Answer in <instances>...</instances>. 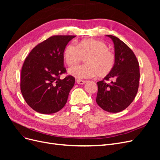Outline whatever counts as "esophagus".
Listing matches in <instances>:
<instances>
[{
    "label": "esophagus",
    "instance_id": "34e87169",
    "mask_svg": "<svg viewBox=\"0 0 160 160\" xmlns=\"http://www.w3.org/2000/svg\"><path fill=\"white\" fill-rule=\"evenodd\" d=\"M76 82H77V83H78V84H79V85H83V84H84V83H86V81L81 80V79H77Z\"/></svg>",
    "mask_w": 160,
    "mask_h": 160
}]
</instances>
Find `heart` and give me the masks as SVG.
<instances>
[{"mask_svg":"<svg viewBox=\"0 0 160 160\" xmlns=\"http://www.w3.org/2000/svg\"><path fill=\"white\" fill-rule=\"evenodd\" d=\"M64 57L66 63L71 67L85 59V65L69 69V74L79 79L91 78L97 75L104 78L112 72L115 63V55L108 46L95 39L83 40L77 45H68L64 51Z\"/></svg>","mask_w":160,"mask_h":160,"instance_id":"heart-1","label":"heart"}]
</instances>
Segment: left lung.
<instances>
[{
	"label": "left lung",
	"mask_w": 160,
	"mask_h": 160,
	"mask_svg": "<svg viewBox=\"0 0 160 160\" xmlns=\"http://www.w3.org/2000/svg\"><path fill=\"white\" fill-rule=\"evenodd\" d=\"M114 43L115 63L111 73L98 82L96 102L110 113L120 112L132 103L138 93L139 81V62L134 52L118 37L107 35ZM112 80L109 84L105 80Z\"/></svg>",
	"instance_id": "obj_1"
}]
</instances>
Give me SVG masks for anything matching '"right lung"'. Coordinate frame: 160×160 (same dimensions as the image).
<instances>
[{"label": "right lung", "instance_id": "1", "mask_svg": "<svg viewBox=\"0 0 160 160\" xmlns=\"http://www.w3.org/2000/svg\"><path fill=\"white\" fill-rule=\"evenodd\" d=\"M74 35H55L38 44L24 62L21 91L27 103L42 114L54 113L67 103L75 79L67 75L63 66L65 47Z\"/></svg>", "mask_w": 160, "mask_h": 160}]
</instances>
